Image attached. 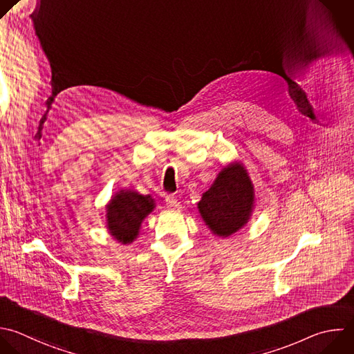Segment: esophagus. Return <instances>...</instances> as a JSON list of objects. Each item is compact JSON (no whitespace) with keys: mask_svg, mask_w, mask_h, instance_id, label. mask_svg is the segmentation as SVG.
<instances>
[{"mask_svg":"<svg viewBox=\"0 0 354 354\" xmlns=\"http://www.w3.org/2000/svg\"><path fill=\"white\" fill-rule=\"evenodd\" d=\"M165 201H167V205L172 209H180V203L178 201V198L175 196H167L165 197Z\"/></svg>","mask_w":354,"mask_h":354,"instance_id":"esophagus-1","label":"esophagus"}]
</instances>
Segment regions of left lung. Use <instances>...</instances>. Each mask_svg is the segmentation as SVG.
Instances as JSON below:
<instances>
[{"label":"left lung","mask_w":354,"mask_h":354,"mask_svg":"<svg viewBox=\"0 0 354 354\" xmlns=\"http://www.w3.org/2000/svg\"><path fill=\"white\" fill-rule=\"evenodd\" d=\"M254 186L242 162H230L216 175L197 203L198 212L212 234L227 238L242 229L254 208Z\"/></svg>","instance_id":"left-lung-1"}]
</instances>
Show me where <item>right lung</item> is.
I'll list each match as a JSON object with an SVG mask.
<instances>
[{
  "label": "right lung",
  "mask_w": 354,
  "mask_h": 354,
  "mask_svg": "<svg viewBox=\"0 0 354 354\" xmlns=\"http://www.w3.org/2000/svg\"><path fill=\"white\" fill-rule=\"evenodd\" d=\"M156 208L150 194L131 189L116 192L105 205L106 227L111 236L122 245H131L138 236L145 218Z\"/></svg>",
  "instance_id": "right-lung-1"
}]
</instances>
